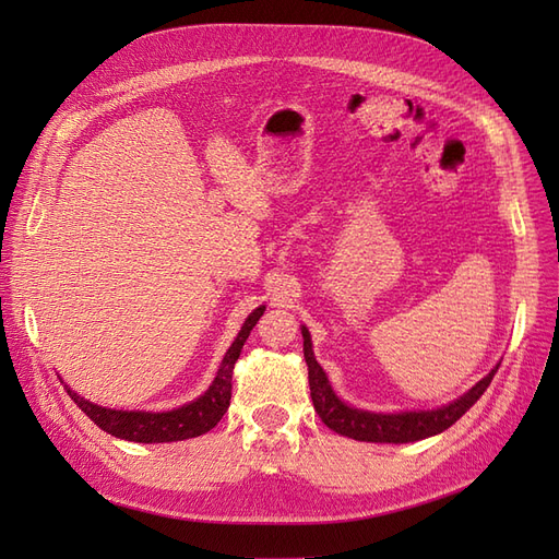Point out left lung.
I'll use <instances>...</instances> for the list:
<instances>
[{
	"label": "left lung",
	"mask_w": 559,
	"mask_h": 559,
	"mask_svg": "<svg viewBox=\"0 0 559 559\" xmlns=\"http://www.w3.org/2000/svg\"><path fill=\"white\" fill-rule=\"evenodd\" d=\"M300 333H302V354H306V361H308L310 396H312L317 415L335 433L354 438V441H366V443H415V441H421V438L443 433L485 394V389L489 386V382H492L501 364L499 361L483 380L473 384L460 399H454L445 405H438V408L373 413V411L354 408V405L345 403L333 392L329 376L314 359L312 337L308 326H300Z\"/></svg>",
	"instance_id": "8db88e82"
}]
</instances>
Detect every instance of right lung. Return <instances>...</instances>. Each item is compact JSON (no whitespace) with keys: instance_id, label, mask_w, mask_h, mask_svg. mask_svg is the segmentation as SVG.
<instances>
[{"instance_id":"1","label":"right lung","mask_w":559,"mask_h":559,"mask_svg":"<svg viewBox=\"0 0 559 559\" xmlns=\"http://www.w3.org/2000/svg\"><path fill=\"white\" fill-rule=\"evenodd\" d=\"M263 312H265V306H259L245 319L238 337H235L233 345L224 354L222 364H218L216 378L207 386V392L200 394L191 403L179 405V408L163 411V413L116 411V408H105V405L91 403L88 399L79 396L74 389L64 384L67 394H70V399L95 421L99 429L116 436V438H123V441L175 443V441H186V438H195V436L207 433L210 429H214L218 425V419H222L224 413L228 411L235 361L240 359L242 345L247 343L251 329L257 326V321L261 319Z\"/></svg>"}]
</instances>
